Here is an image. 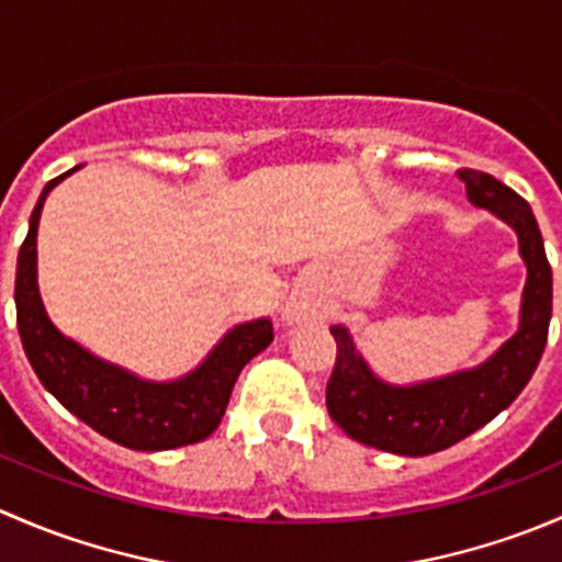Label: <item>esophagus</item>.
<instances>
[{"label": "esophagus", "instance_id": "esophagus-1", "mask_svg": "<svg viewBox=\"0 0 562 562\" xmlns=\"http://www.w3.org/2000/svg\"><path fill=\"white\" fill-rule=\"evenodd\" d=\"M285 315H288V321H291V323H293V321H302L304 310H302V307H291Z\"/></svg>", "mask_w": 562, "mask_h": 562}]
</instances>
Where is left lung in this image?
<instances>
[{
    "instance_id": "left-lung-1",
    "label": "left lung",
    "mask_w": 562,
    "mask_h": 562,
    "mask_svg": "<svg viewBox=\"0 0 562 562\" xmlns=\"http://www.w3.org/2000/svg\"><path fill=\"white\" fill-rule=\"evenodd\" d=\"M459 179L475 206L490 209L517 231L519 252L527 263L522 323L486 364L405 389L378 381L356 353L348 331L331 326L337 361L326 383L328 416L353 440L391 454H435L490 424L517 400L547 348L552 266L530 203L492 173L462 168Z\"/></svg>"
}]
</instances>
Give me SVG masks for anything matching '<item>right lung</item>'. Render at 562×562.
Here are the masks:
<instances>
[{"label":"right lung","instance_id":"1","mask_svg":"<svg viewBox=\"0 0 562 562\" xmlns=\"http://www.w3.org/2000/svg\"><path fill=\"white\" fill-rule=\"evenodd\" d=\"M76 171V168H72ZM70 173V171H67ZM67 173L56 176L40 192L30 234L19 252L15 271V317L26 359L40 383L94 432L135 451H166L201 443L220 427L241 367L269 348L274 326L269 317L241 323L223 337L209 359L173 383H146L119 367L94 359L61 337L45 315L37 293V223L45 195Z\"/></svg>","mask_w":562,"mask_h":562}]
</instances>
